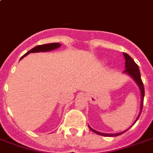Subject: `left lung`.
<instances>
[{
	"instance_id": "obj_1",
	"label": "left lung",
	"mask_w": 153,
	"mask_h": 153,
	"mask_svg": "<svg viewBox=\"0 0 153 153\" xmlns=\"http://www.w3.org/2000/svg\"><path fill=\"white\" fill-rule=\"evenodd\" d=\"M124 56H125V73H127L128 74H129L130 76L135 80V82L137 83V84L139 87V88L141 90V95H142V101H141V110L143 109V98H144V86H143V81H142L141 79V74H140V71H139V69H138V66L137 64L135 63L134 60L132 59L131 57L128 56L127 53H124ZM141 111L139 113V115H138V118L137 120H135V122L137 121L139 118V116L141 115ZM134 122V123H135ZM90 129L92 130L94 133H96L97 134L99 135H102V136H108V137H115V136H118V135L122 134L123 133H125V131L122 132V133H119V134H102V133H99V132L96 131V130H94L93 128L89 127Z\"/></svg>"
}]
</instances>
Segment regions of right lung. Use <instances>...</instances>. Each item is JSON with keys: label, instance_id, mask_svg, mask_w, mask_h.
I'll return each instance as SVG.
<instances>
[{"label": "right lung", "instance_id": "right-lung-1", "mask_svg": "<svg viewBox=\"0 0 153 153\" xmlns=\"http://www.w3.org/2000/svg\"><path fill=\"white\" fill-rule=\"evenodd\" d=\"M60 43H49V44H43V45H39V46H37V47H33V49H31L30 51H28V52L26 54H25L23 56L21 57V59L23 57H25V56H27L28 54L33 53V52H40V51H48L54 50V49H56L58 47H60ZM20 59V60H21Z\"/></svg>", "mask_w": 153, "mask_h": 153}]
</instances>
